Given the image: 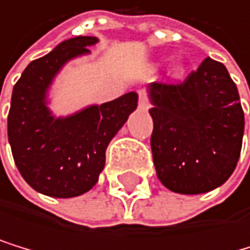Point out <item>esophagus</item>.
Returning <instances> with one entry per match:
<instances>
[{"instance_id": "obj_1", "label": "esophagus", "mask_w": 250, "mask_h": 250, "mask_svg": "<svg viewBox=\"0 0 250 250\" xmlns=\"http://www.w3.org/2000/svg\"><path fill=\"white\" fill-rule=\"evenodd\" d=\"M139 108L146 111L150 108V104H148V96H146V91L145 89H139Z\"/></svg>"}]
</instances>
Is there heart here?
I'll list each match as a JSON object with an SVG mask.
<instances>
[{"instance_id": "b5f03b06", "label": "heart", "mask_w": 250, "mask_h": 250, "mask_svg": "<svg viewBox=\"0 0 250 250\" xmlns=\"http://www.w3.org/2000/svg\"><path fill=\"white\" fill-rule=\"evenodd\" d=\"M168 74H170L171 79H179V77H182V75L186 74V64L182 63L181 60H176L175 63L170 66Z\"/></svg>"}]
</instances>
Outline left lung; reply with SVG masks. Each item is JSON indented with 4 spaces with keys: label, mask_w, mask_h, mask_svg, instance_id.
Segmentation results:
<instances>
[{
    "label": "left lung",
    "mask_w": 250,
    "mask_h": 250,
    "mask_svg": "<svg viewBox=\"0 0 250 250\" xmlns=\"http://www.w3.org/2000/svg\"><path fill=\"white\" fill-rule=\"evenodd\" d=\"M156 175L181 195L207 193L240 159L244 113L237 84L210 57L179 84L150 83Z\"/></svg>",
    "instance_id": "obj_1"
}]
</instances>
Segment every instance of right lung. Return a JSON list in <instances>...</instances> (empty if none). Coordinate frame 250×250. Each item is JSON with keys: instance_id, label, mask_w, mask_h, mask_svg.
Here are the masks:
<instances>
[{"instance_id": "add662e5", "label": "right lung", "mask_w": 250, "mask_h": 250, "mask_svg": "<svg viewBox=\"0 0 250 250\" xmlns=\"http://www.w3.org/2000/svg\"><path fill=\"white\" fill-rule=\"evenodd\" d=\"M97 37L64 40L54 51L27 64L13 86L7 136L13 161L24 181L40 193L74 198L89 191L105 167L111 139L137 108V94L89 105L66 117L49 109V89L63 66L91 54Z\"/></svg>"}]
</instances>
